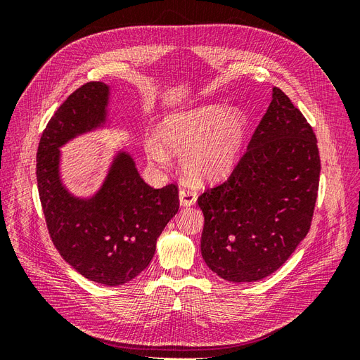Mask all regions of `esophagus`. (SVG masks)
Masks as SVG:
<instances>
[{"instance_id":"esophagus-1","label":"esophagus","mask_w":360,"mask_h":360,"mask_svg":"<svg viewBox=\"0 0 360 360\" xmlns=\"http://www.w3.org/2000/svg\"><path fill=\"white\" fill-rule=\"evenodd\" d=\"M179 197H180V204L184 207H189V205H193L195 202H197V192L189 189V188L181 189Z\"/></svg>"}]
</instances>
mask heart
<instances>
[{
    "instance_id": "heart-1",
    "label": "heart",
    "mask_w": 360,
    "mask_h": 360,
    "mask_svg": "<svg viewBox=\"0 0 360 360\" xmlns=\"http://www.w3.org/2000/svg\"><path fill=\"white\" fill-rule=\"evenodd\" d=\"M248 135V118L236 108L204 105L168 115L159 127V139L147 141V155L160 167H168L167 151H183L181 167L198 181L230 174L240 159Z\"/></svg>"
}]
</instances>
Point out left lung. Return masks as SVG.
Listing matches in <instances>:
<instances>
[{"label":"left lung","mask_w":360,"mask_h":360,"mask_svg":"<svg viewBox=\"0 0 360 360\" xmlns=\"http://www.w3.org/2000/svg\"><path fill=\"white\" fill-rule=\"evenodd\" d=\"M320 169L312 127L275 86L231 176L198 197L201 254L209 269L230 282L276 271L309 231Z\"/></svg>","instance_id":"1"}]
</instances>
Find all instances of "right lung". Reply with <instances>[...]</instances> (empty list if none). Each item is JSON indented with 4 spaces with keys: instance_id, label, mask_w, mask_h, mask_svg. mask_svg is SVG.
Segmentation results:
<instances>
[{
    "instance_id": "right-lung-1",
    "label": "right lung",
    "mask_w": 360,
    "mask_h": 360,
    "mask_svg": "<svg viewBox=\"0 0 360 360\" xmlns=\"http://www.w3.org/2000/svg\"><path fill=\"white\" fill-rule=\"evenodd\" d=\"M110 86L86 82L49 120L37 148V188L52 243L84 278L123 285L155 255L158 237L179 212V188L155 189L126 151L114 158L94 197L76 198L60 179V147L106 122Z\"/></svg>"
}]
</instances>
